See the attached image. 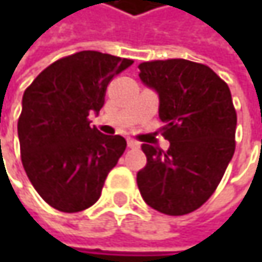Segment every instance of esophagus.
<instances>
[{"label":"esophagus","instance_id":"esophagus-1","mask_svg":"<svg viewBox=\"0 0 262 262\" xmlns=\"http://www.w3.org/2000/svg\"><path fill=\"white\" fill-rule=\"evenodd\" d=\"M127 145H129L130 148H139V147H141V144H139L138 141L132 139V138H129V139H127Z\"/></svg>","mask_w":262,"mask_h":262}]
</instances>
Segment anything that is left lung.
<instances>
[{"label": "left lung", "instance_id": "left-lung-1", "mask_svg": "<svg viewBox=\"0 0 262 262\" xmlns=\"http://www.w3.org/2000/svg\"><path fill=\"white\" fill-rule=\"evenodd\" d=\"M141 81L159 97L170 148L144 144L147 165L136 183L144 202L167 215L200 208L215 191L235 151L236 114L229 86L209 67L185 59L144 62Z\"/></svg>", "mask_w": 262, "mask_h": 262}]
</instances>
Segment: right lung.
<instances>
[{
	"label": "right lung",
	"instance_id": "1",
	"mask_svg": "<svg viewBox=\"0 0 262 262\" xmlns=\"http://www.w3.org/2000/svg\"><path fill=\"white\" fill-rule=\"evenodd\" d=\"M133 60L80 51L45 68L23 97L18 121L21 159L34 189L53 208L79 212L101 195L109 171L126 150L120 135L89 126L109 81Z\"/></svg>",
	"mask_w": 262,
	"mask_h": 262
}]
</instances>
